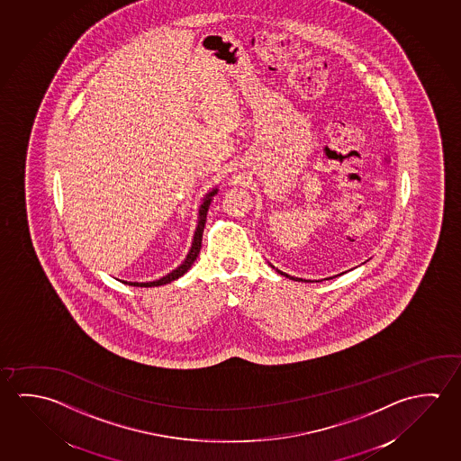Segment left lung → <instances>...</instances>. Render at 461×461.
<instances>
[{"label": "left lung", "mask_w": 461, "mask_h": 461, "mask_svg": "<svg viewBox=\"0 0 461 461\" xmlns=\"http://www.w3.org/2000/svg\"><path fill=\"white\" fill-rule=\"evenodd\" d=\"M272 267H273V265H272ZM273 268H275V267H273ZM278 273H281V275H283V276H286V278L294 279V281H307V279L295 278V276H289V275H287V273L279 272V270H278Z\"/></svg>", "instance_id": "left-lung-1"}]
</instances>
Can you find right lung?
<instances>
[{"label": "right lung", "mask_w": 461, "mask_h": 461, "mask_svg": "<svg viewBox=\"0 0 461 461\" xmlns=\"http://www.w3.org/2000/svg\"><path fill=\"white\" fill-rule=\"evenodd\" d=\"M219 189H212L209 194H205L204 203L199 207V217H197V227L193 236V242H191V249H189L188 256L183 260V264L180 267H176L175 270L170 273H167L166 276H162L160 279L156 281H148V283H131V281H122L129 286L136 287H154V286H164L172 283L175 279L180 278L185 273L188 272L191 268V265L194 264L196 257L199 256V250H201V242H203V233H204L205 219H207V211H209V205H211L212 197L217 194Z\"/></svg>", "instance_id": "right-lung-1"}]
</instances>
